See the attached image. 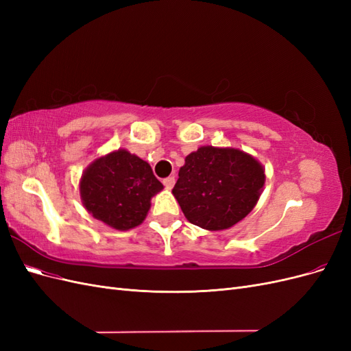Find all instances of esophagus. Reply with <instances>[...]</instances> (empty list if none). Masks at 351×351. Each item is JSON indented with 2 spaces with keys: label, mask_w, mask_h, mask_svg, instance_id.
<instances>
[{
  "label": "esophagus",
  "mask_w": 351,
  "mask_h": 351,
  "mask_svg": "<svg viewBox=\"0 0 351 351\" xmlns=\"http://www.w3.org/2000/svg\"><path fill=\"white\" fill-rule=\"evenodd\" d=\"M174 184H176V178H174V177H167V178H164V186H165L167 189H173Z\"/></svg>",
  "instance_id": "34e87169"
}]
</instances>
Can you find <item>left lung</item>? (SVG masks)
Returning a JSON list of instances; mask_svg holds the SVG:
<instances>
[{
	"instance_id": "obj_1",
	"label": "left lung",
	"mask_w": 351,
	"mask_h": 351,
	"mask_svg": "<svg viewBox=\"0 0 351 351\" xmlns=\"http://www.w3.org/2000/svg\"><path fill=\"white\" fill-rule=\"evenodd\" d=\"M265 169L234 147L202 146L180 168L173 195L192 224L209 231L237 224L258 204Z\"/></svg>"
}]
</instances>
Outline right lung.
<instances>
[{
    "label": "right lung",
    "instance_id": "obj_1",
    "mask_svg": "<svg viewBox=\"0 0 351 351\" xmlns=\"http://www.w3.org/2000/svg\"><path fill=\"white\" fill-rule=\"evenodd\" d=\"M162 187L149 164L129 151L119 149L95 159L84 169L80 197L93 218L125 231L142 224L152 196Z\"/></svg>",
    "mask_w": 351,
    "mask_h": 351
}]
</instances>
